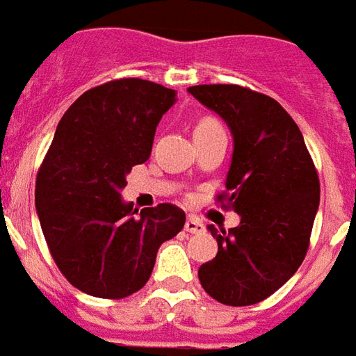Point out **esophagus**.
I'll list each match as a JSON object with an SVG mask.
<instances>
[{
	"instance_id": "esophagus-1",
	"label": "esophagus",
	"mask_w": 356,
	"mask_h": 356,
	"mask_svg": "<svg viewBox=\"0 0 356 356\" xmlns=\"http://www.w3.org/2000/svg\"><path fill=\"white\" fill-rule=\"evenodd\" d=\"M184 230L190 232V234H201V232H205V226L195 216H188V220L184 224Z\"/></svg>"
}]
</instances>
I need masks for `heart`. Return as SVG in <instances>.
<instances>
[{"instance_id": "obj_1", "label": "heart", "mask_w": 356, "mask_h": 356, "mask_svg": "<svg viewBox=\"0 0 356 356\" xmlns=\"http://www.w3.org/2000/svg\"><path fill=\"white\" fill-rule=\"evenodd\" d=\"M214 130H222V126L218 124V120H214V118L211 117L201 118L197 124H195V134L214 132Z\"/></svg>"}]
</instances>
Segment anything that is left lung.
Wrapping results in <instances>:
<instances>
[{
  "label": "left lung",
  "mask_w": 356,
  "mask_h": 356,
  "mask_svg": "<svg viewBox=\"0 0 356 356\" xmlns=\"http://www.w3.org/2000/svg\"><path fill=\"white\" fill-rule=\"evenodd\" d=\"M188 92L230 126L234 155L224 209L241 216L238 228L209 232L218 253L201 264L199 282L218 303L264 301L303 263L320 203L316 166L299 126L276 99L238 84L191 86Z\"/></svg>",
  "instance_id": "obj_1"
}]
</instances>
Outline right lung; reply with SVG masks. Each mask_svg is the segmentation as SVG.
I'll return each mask as SVG.
<instances>
[{"mask_svg":"<svg viewBox=\"0 0 356 356\" xmlns=\"http://www.w3.org/2000/svg\"><path fill=\"white\" fill-rule=\"evenodd\" d=\"M174 90L118 78L84 92L57 124L36 176V211L53 261L70 284L99 299H124L149 280L159 247L184 228L170 203L138 214L120 190L151 155Z\"/></svg>","mask_w":356,"mask_h":356,"instance_id":"right-lung-1","label":"right lung"}]
</instances>
